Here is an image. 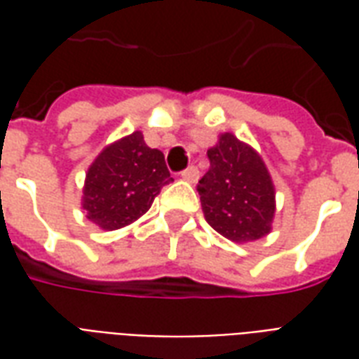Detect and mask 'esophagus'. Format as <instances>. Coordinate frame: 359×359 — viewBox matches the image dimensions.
<instances>
[{"mask_svg":"<svg viewBox=\"0 0 359 359\" xmlns=\"http://www.w3.org/2000/svg\"><path fill=\"white\" fill-rule=\"evenodd\" d=\"M180 177L184 180H188V182H196V180L200 179V171H198V167L190 165V167H187L184 171L180 172Z\"/></svg>","mask_w":359,"mask_h":359,"instance_id":"esophagus-1","label":"esophagus"}]
</instances>
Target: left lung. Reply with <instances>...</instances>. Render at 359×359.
<instances>
[{"mask_svg":"<svg viewBox=\"0 0 359 359\" xmlns=\"http://www.w3.org/2000/svg\"><path fill=\"white\" fill-rule=\"evenodd\" d=\"M210 169L198 182L203 215L219 234L250 242L269 234L275 187L256 149L225 133L208 149Z\"/></svg>","mask_w":359,"mask_h":359,"instance_id":"1","label":"left lung"}]
</instances>
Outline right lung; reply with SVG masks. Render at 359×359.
Masks as SVG:
<instances>
[{
    "label": "right lung",
    "instance_id": "right-lung-1",
    "mask_svg": "<svg viewBox=\"0 0 359 359\" xmlns=\"http://www.w3.org/2000/svg\"><path fill=\"white\" fill-rule=\"evenodd\" d=\"M171 180L163 154L148 148L136 130L113 142L90 165L82 208L92 223L115 231L142 217Z\"/></svg>",
    "mask_w": 359,
    "mask_h": 359
}]
</instances>
